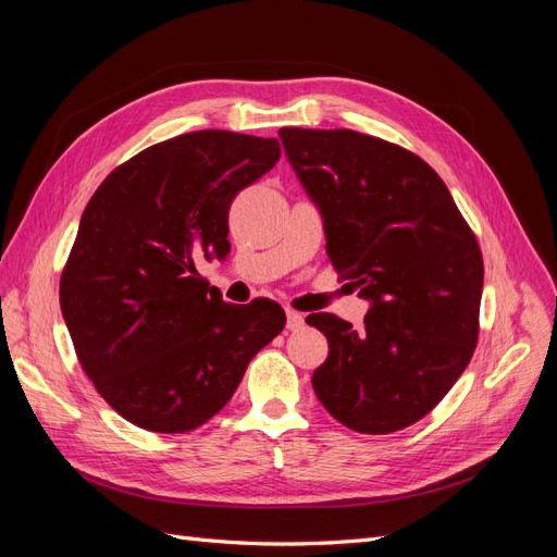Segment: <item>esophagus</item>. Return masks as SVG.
Returning a JSON list of instances; mask_svg holds the SVG:
<instances>
[{
  "label": "esophagus",
  "instance_id": "esophagus-1",
  "mask_svg": "<svg viewBox=\"0 0 557 557\" xmlns=\"http://www.w3.org/2000/svg\"><path fill=\"white\" fill-rule=\"evenodd\" d=\"M285 315H288V330H290V332H299L301 327H305V315H301V313L288 311Z\"/></svg>",
  "mask_w": 557,
  "mask_h": 557
}]
</instances>
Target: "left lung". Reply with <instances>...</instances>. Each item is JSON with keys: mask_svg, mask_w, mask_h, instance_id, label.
Listing matches in <instances>:
<instances>
[{"mask_svg": "<svg viewBox=\"0 0 557 557\" xmlns=\"http://www.w3.org/2000/svg\"><path fill=\"white\" fill-rule=\"evenodd\" d=\"M301 188L320 211L336 272L369 301L364 327L332 313L307 323L330 356L313 391L346 428L387 434L444 399L479 336L483 258L428 162L352 129L281 127Z\"/></svg>", "mask_w": 557, "mask_h": 557, "instance_id": "left-lung-1", "label": "left lung"}]
</instances>
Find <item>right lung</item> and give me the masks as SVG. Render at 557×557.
<instances>
[{
	"label": "right lung",
	"instance_id": "add662e5",
	"mask_svg": "<svg viewBox=\"0 0 557 557\" xmlns=\"http://www.w3.org/2000/svg\"><path fill=\"white\" fill-rule=\"evenodd\" d=\"M281 158L276 139L181 134L113 170L81 215L60 307L83 372L150 432L205 425L285 325L269 299L209 290L195 262L230 250V205Z\"/></svg>",
	"mask_w": 557,
	"mask_h": 557
}]
</instances>
